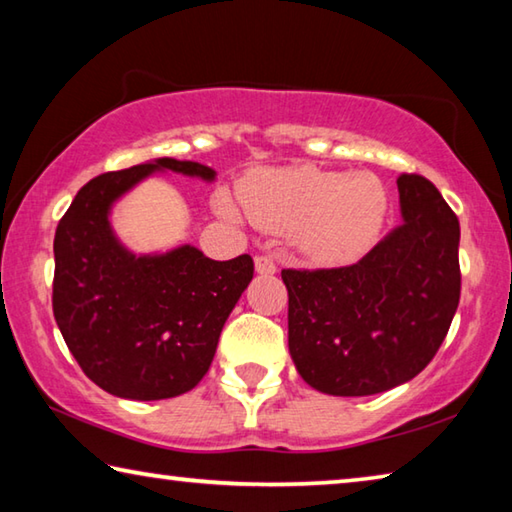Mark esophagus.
<instances>
[{
    "label": "esophagus",
    "instance_id": "1",
    "mask_svg": "<svg viewBox=\"0 0 512 512\" xmlns=\"http://www.w3.org/2000/svg\"><path fill=\"white\" fill-rule=\"evenodd\" d=\"M255 271L262 275H273L277 271V264L271 255H257L255 257Z\"/></svg>",
    "mask_w": 512,
    "mask_h": 512
}]
</instances>
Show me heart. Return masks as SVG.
Wrapping results in <instances>:
<instances>
[{"label": "heart", "instance_id": "1", "mask_svg": "<svg viewBox=\"0 0 512 512\" xmlns=\"http://www.w3.org/2000/svg\"><path fill=\"white\" fill-rule=\"evenodd\" d=\"M241 203L259 228L296 232L302 253L336 264L357 257L375 239L388 198L372 173L296 167L250 178L241 187ZM225 214L235 216L230 207Z\"/></svg>", "mask_w": 512, "mask_h": 512}]
</instances>
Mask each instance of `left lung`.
I'll return each instance as SVG.
<instances>
[{"label":"left lung","instance_id":"1","mask_svg":"<svg viewBox=\"0 0 512 512\" xmlns=\"http://www.w3.org/2000/svg\"><path fill=\"white\" fill-rule=\"evenodd\" d=\"M404 223L339 268H284L289 352L320 393L391 391L429 366L461 300V228L436 185L397 178Z\"/></svg>","mask_w":512,"mask_h":512}]
</instances>
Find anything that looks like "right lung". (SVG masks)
<instances>
[{
    "mask_svg": "<svg viewBox=\"0 0 512 512\" xmlns=\"http://www.w3.org/2000/svg\"><path fill=\"white\" fill-rule=\"evenodd\" d=\"M155 169L214 178L198 162L160 158L92 178L58 221L54 318L94 384L126 400H167L203 379L221 329L253 280L250 255L214 262L194 246L135 257L112 235L117 198Z\"/></svg>",
    "mask_w": 512,
    "mask_h": 512,
    "instance_id": "1",
    "label": "right lung"
}]
</instances>
